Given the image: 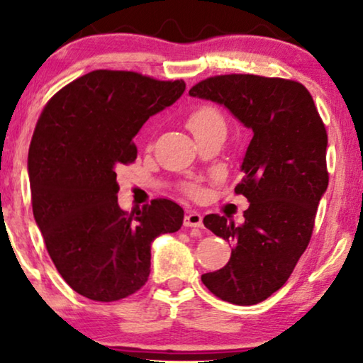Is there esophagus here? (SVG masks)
I'll return each mask as SVG.
<instances>
[{
  "instance_id": "esophagus-1",
  "label": "esophagus",
  "mask_w": 363,
  "mask_h": 363,
  "mask_svg": "<svg viewBox=\"0 0 363 363\" xmlns=\"http://www.w3.org/2000/svg\"><path fill=\"white\" fill-rule=\"evenodd\" d=\"M183 225L190 226V228H201L203 216L198 211H186L185 218H183Z\"/></svg>"
}]
</instances>
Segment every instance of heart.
<instances>
[{
	"label": "heart",
	"instance_id": "b5f03b06",
	"mask_svg": "<svg viewBox=\"0 0 363 363\" xmlns=\"http://www.w3.org/2000/svg\"><path fill=\"white\" fill-rule=\"evenodd\" d=\"M186 125L195 138L210 135V133H225L226 122L220 108L210 104L196 107L186 118Z\"/></svg>",
	"mask_w": 363,
	"mask_h": 363
}]
</instances>
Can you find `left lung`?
<instances>
[{
	"label": "left lung",
	"instance_id": "1",
	"mask_svg": "<svg viewBox=\"0 0 363 363\" xmlns=\"http://www.w3.org/2000/svg\"><path fill=\"white\" fill-rule=\"evenodd\" d=\"M190 96L225 106L252 130L245 178L235 188L250 201L245 223L205 216L203 225L233 251L225 267L201 281L223 301L257 304L286 284L311 241L329 185L324 122L309 91L287 79L226 74L198 82Z\"/></svg>",
	"mask_w": 363,
	"mask_h": 363
}]
</instances>
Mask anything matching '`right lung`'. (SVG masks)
<instances>
[{
    "instance_id": "obj_1",
    "label": "right lung",
    "mask_w": 363,
    "mask_h": 363,
    "mask_svg": "<svg viewBox=\"0 0 363 363\" xmlns=\"http://www.w3.org/2000/svg\"><path fill=\"white\" fill-rule=\"evenodd\" d=\"M185 87L182 79L99 69L62 87L39 117L28 153L33 215L59 274L87 299L137 292L150 274L153 240L183 225V208L165 198L121 210L116 170L135 162L133 137Z\"/></svg>"
}]
</instances>
